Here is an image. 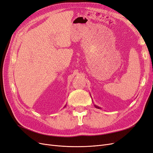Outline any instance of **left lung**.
I'll return each mask as SVG.
<instances>
[{
	"label": "left lung",
	"instance_id": "8db88e82",
	"mask_svg": "<svg viewBox=\"0 0 153 153\" xmlns=\"http://www.w3.org/2000/svg\"><path fill=\"white\" fill-rule=\"evenodd\" d=\"M94 106H95V107H96V108H99V109H100V108H101L100 107H99V106H96V105H94Z\"/></svg>",
	"mask_w": 153,
	"mask_h": 153
}]
</instances>
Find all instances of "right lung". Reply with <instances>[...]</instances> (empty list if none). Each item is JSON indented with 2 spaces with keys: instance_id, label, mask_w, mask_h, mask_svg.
<instances>
[{
  "instance_id": "obj_1",
  "label": "right lung",
  "mask_w": 153,
  "mask_h": 153,
  "mask_svg": "<svg viewBox=\"0 0 153 153\" xmlns=\"http://www.w3.org/2000/svg\"><path fill=\"white\" fill-rule=\"evenodd\" d=\"M65 106H66V105H65Z\"/></svg>"
}]
</instances>
